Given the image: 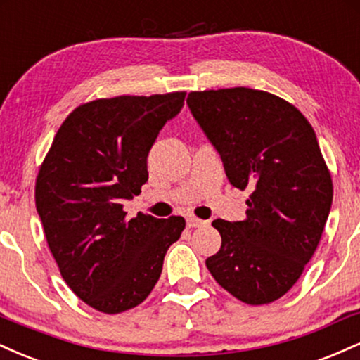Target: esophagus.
Wrapping results in <instances>:
<instances>
[{
  "label": "esophagus",
  "mask_w": 360,
  "mask_h": 360,
  "mask_svg": "<svg viewBox=\"0 0 360 360\" xmlns=\"http://www.w3.org/2000/svg\"><path fill=\"white\" fill-rule=\"evenodd\" d=\"M186 223H188L189 229H200V226L208 225V221L201 220V218H196V217H188L186 218Z\"/></svg>",
  "instance_id": "1"
}]
</instances>
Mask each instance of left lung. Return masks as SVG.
<instances>
[{"mask_svg":"<svg viewBox=\"0 0 360 360\" xmlns=\"http://www.w3.org/2000/svg\"><path fill=\"white\" fill-rule=\"evenodd\" d=\"M188 106L230 184L252 191L245 220L213 221L221 247L206 267L243 303H272L303 274L332 208V176L315 130L296 106L267 91H191Z\"/></svg>","mask_w":360,"mask_h":360,"instance_id":"1","label":"left lung"}]
</instances>
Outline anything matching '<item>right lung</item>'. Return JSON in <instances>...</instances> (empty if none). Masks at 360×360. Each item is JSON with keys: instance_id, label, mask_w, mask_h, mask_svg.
<instances>
[{"instance_id": "add662e5", "label": "right lung", "mask_w": 360, "mask_h": 360, "mask_svg": "<svg viewBox=\"0 0 360 360\" xmlns=\"http://www.w3.org/2000/svg\"><path fill=\"white\" fill-rule=\"evenodd\" d=\"M186 93L101 98L64 120L35 183V206L60 276L74 295L108 315L150 295L183 217L139 213L123 201L147 183V155Z\"/></svg>"}]
</instances>
